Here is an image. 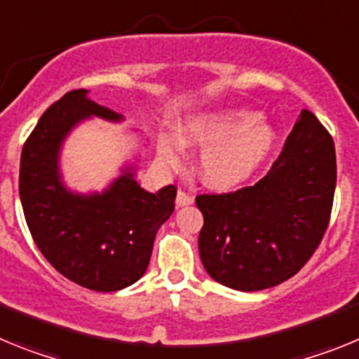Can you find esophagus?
Instances as JSON below:
<instances>
[{
  "mask_svg": "<svg viewBox=\"0 0 359 359\" xmlns=\"http://www.w3.org/2000/svg\"><path fill=\"white\" fill-rule=\"evenodd\" d=\"M192 203H194V198H192V196L183 192V190H177L176 207H187V205H192Z\"/></svg>",
  "mask_w": 359,
  "mask_h": 359,
  "instance_id": "1",
  "label": "esophagus"
}]
</instances>
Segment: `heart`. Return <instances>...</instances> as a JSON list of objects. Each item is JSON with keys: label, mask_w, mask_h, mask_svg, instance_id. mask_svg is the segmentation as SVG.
<instances>
[{"label": "heart", "mask_w": 359, "mask_h": 359, "mask_svg": "<svg viewBox=\"0 0 359 359\" xmlns=\"http://www.w3.org/2000/svg\"><path fill=\"white\" fill-rule=\"evenodd\" d=\"M183 145L201 149L198 172L215 190H230L244 183L269 156L275 129L248 107H219L189 116L180 123ZM160 154L169 165H180L182 144L170 136L160 138Z\"/></svg>", "instance_id": "1"}]
</instances>
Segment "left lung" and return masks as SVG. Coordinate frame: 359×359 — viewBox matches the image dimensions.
I'll return each instance as SVG.
<instances>
[{"instance_id":"8db88e82","label":"left lung","mask_w":359,"mask_h":359,"mask_svg":"<svg viewBox=\"0 0 359 359\" xmlns=\"http://www.w3.org/2000/svg\"><path fill=\"white\" fill-rule=\"evenodd\" d=\"M334 187V142L302 109L261 182L196 198L205 219L198 243L207 273L237 291H261L293 277L327 230Z\"/></svg>"}]
</instances>
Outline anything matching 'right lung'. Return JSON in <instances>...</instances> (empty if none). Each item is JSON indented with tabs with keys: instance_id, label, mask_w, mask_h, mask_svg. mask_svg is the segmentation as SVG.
I'll list each match as a JSON object with an SVG mask.
<instances>
[{
	"instance_id": "obj_1",
	"label": "right lung",
	"mask_w": 359,
	"mask_h": 359,
	"mask_svg": "<svg viewBox=\"0 0 359 359\" xmlns=\"http://www.w3.org/2000/svg\"><path fill=\"white\" fill-rule=\"evenodd\" d=\"M75 90L44 111L21 152L19 198L28 230L46 261L61 275L93 291H118L144 277L152 244L174 212L176 187L147 192L126 163L102 192H75L61 172L69 133L90 118L123 116Z\"/></svg>"
}]
</instances>
